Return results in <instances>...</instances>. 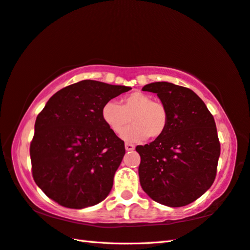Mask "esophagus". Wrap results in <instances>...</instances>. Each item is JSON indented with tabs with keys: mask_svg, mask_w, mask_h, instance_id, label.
I'll use <instances>...</instances> for the list:
<instances>
[{
	"mask_svg": "<svg viewBox=\"0 0 250 250\" xmlns=\"http://www.w3.org/2000/svg\"><path fill=\"white\" fill-rule=\"evenodd\" d=\"M125 147L126 151H133V149H134V145L131 144V143H125Z\"/></svg>",
	"mask_w": 250,
	"mask_h": 250,
	"instance_id": "esophagus-1",
	"label": "esophagus"
}]
</instances>
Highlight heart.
Returning a JSON list of instances; mask_svg holds the SVG:
<instances>
[{
    "label": "heart",
    "instance_id": "b5f03b06",
    "mask_svg": "<svg viewBox=\"0 0 250 250\" xmlns=\"http://www.w3.org/2000/svg\"><path fill=\"white\" fill-rule=\"evenodd\" d=\"M131 119H129V117ZM102 118L113 133L119 134L130 120L133 125L121 133L129 142H139L162 137L168 124V112L161 102L142 92H133L121 99V105L115 101L107 102L102 108Z\"/></svg>",
    "mask_w": 250,
    "mask_h": 250
}]
</instances>
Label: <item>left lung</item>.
Returning <instances> with one entry per match:
<instances>
[{"mask_svg":"<svg viewBox=\"0 0 250 250\" xmlns=\"http://www.w3.org/2000/svg\"><path fill=\"white\" fill-rule=\"evenodd\" d=\"M168 112L164 134L138 145L141 187L154 201L178 208L197 200L216 176L221 146L214 118L191 89L168 82L145 85Z\"/></svg>","mask_w":250,"mask_h":250,"instance_id":"left-lung-1","label":"left lung"}]
</instances>
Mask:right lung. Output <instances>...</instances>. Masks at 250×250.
Returning a JSON list of instances; mask_svg holds the SVG:
<instances>
[{"label":"right lung","instance_id":"add662e5","mask_svg":"<svg viewBox=\"0 0 250 250\" xmlns=\"http://www.w3.org/2000/svg\"><path fill=\"white\" fill-rule=\"evenodd\" d=\"M131 87L84 80L47 102L30 143L35 183L50 199L70 208L102 202L125 156V142L105 125L102 108Z\"/></svg>","mask_w":250,"mask_h":250}]
</instances>
